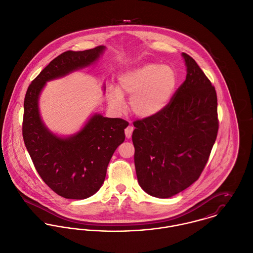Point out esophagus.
<instances>
[{
  "label": "esophagus",
  "instance_id": "obj_1",
  "mask_svg": "<svg viewBox=\"0 0 253 253\" xmlns=\"http://www.w3.org/2000/svg\"><path fill=\"white\" fill-rule=\"evenodd\" d=\"M132 131H133V126H128L126 129H125V133L126 138H130L132 135Z\"/></svg>",
  "mask_w": 253,
  "mask_h": 253
}]
</instances>
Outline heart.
<instances>
[{
  "label": "heart",
  "instance_id": "1",
  "mask_svg": "<svg viewBox=\"0 0 253 253\" xmlns=\"http://www.w3.org/2000/svg\"><path fill=\"white\" fill-rule=\"evenodd\" d=\"M176 77L169 66L149 63L124 73L119 79L120 88L110 87L108 100L118 112L126 108L124 95L130 98V109L140 118H150L160 113L169 103Z\"/></svg>",
  "mask_w": 253,
  "mask_h": 253
}]
</instances>
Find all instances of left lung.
<instances>
[{
  "instance_id": "8db88e82",
  "label": "left lung",
  "mask_w": 253,
  "mask_h": 253,
  "mask_svg": "<svg viewBox=\"0 0 253 253\" xmlns=\"http://www.w3.org/2000/svg\"><path fill=\"white\" fill-rule=\"evenodd\" d=\"M186 78L157 115L133 122L137 180L148 194L169 198L198 179L218 128L215 87L187 54Z\"/></svg>"
}]
</instances>
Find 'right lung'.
<instances>
[{
    "mask_svg": "<svg viewBox=\"0 0 253 253\" xmlns=\"http://www.w3.org/2000/svg\"><path fill=\"white\" fill-rule=\"evenodd\" d=\"M104 50L105 46H98L61 54L28 86L24 98L22 136L25 147L44 182L68 199H85L100 189L115 150L125 141L128 123L94 114L79 132L60 137L42 122L39 97L47 82L90 66Z\"/></svg>",
    "mask_w": 253,
    "mask_h": 253,
    "instance_id": "1",
    "label": "right lung"
}]
</instances>
